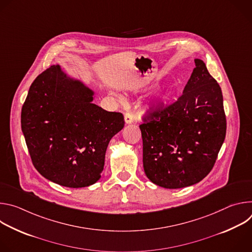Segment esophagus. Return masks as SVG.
<instances>
[{
  "instance_id": "esophagus-1",
  "label": "esophagus",
  "mask_w": 252,
  "mask_h": 252,
  "mask_svg": "<svg viewBox=\"0 0 252 252\" xmlns=\"http://www.w3.org/2000/svg\"><path fill=\"white\" fill-rule=\"evenodd\" d=\"M125 122H126V124H131L133 122V117L130 113H126Z\"/></svg>"
}]
</instances>
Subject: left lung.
Returning a JSON list of instances; mask_svg holds the SVG:
<instances>
[{
  "instance_id": "1",
  "label": "left lung",
  "mask_w": 252,
  "mask_h": 252,
  "mask_svg": "<svg viewBox=\"0 0 252 252\" xmlns=\"http://www.w3.org/2000/svg\"><path fill=\"white\" fill-rule=\"evenodd\" d=\"M183 94L142 116L143 169L164 189L199 183L210 172L225 138L226 118L220 85L201 60Z\"/></svg>"
}]
</instances>
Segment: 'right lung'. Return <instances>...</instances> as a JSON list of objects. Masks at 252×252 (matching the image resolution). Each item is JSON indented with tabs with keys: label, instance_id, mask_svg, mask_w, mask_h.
Wrapping results in <instances>:
<instances>
[{
	"label": "right lung",
	"instance_id": "right-lung-1",
	"mask_svg": "<svg viewBox=\"0 0 252 252\" xmlns=\"http://www.w3.org/2000/svg\"><path fill=\"white\" fill-rule=\"evenodd\" d=\"M93 94L57 64L35 78L23 104L21 125L32 162L60 186L96 183L109 142L125 126L122 113L93 103Z\"/></svg>",
	"mask_w": 252,
	"mask_h": 252
}]
</instances>
